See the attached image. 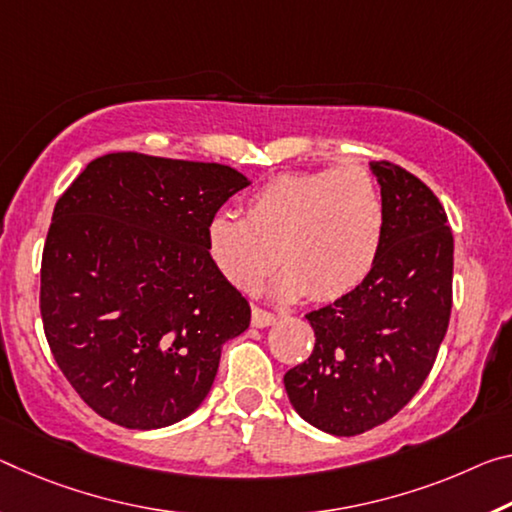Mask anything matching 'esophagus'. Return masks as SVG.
<instances>
[{"label":"esophagus","instance_id":"obj_1","mask_svg":"<svg viewBox=\"0 0 512 512\" xmlns=\"http://www.w3.org/2000/svg\"><path fill=\"white\" fill-rule=\"evenodd\" d=\"M250 321H253L255 328H266V326H271V323H275V314L253 305V319H250Z\"/></svg>","mask_w":512,"mask_h":512}]
</instances>
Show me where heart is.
I'll use <instances>...</instances> for the list:
<instances>
[{"mask_svg":"<svg viewBox=\"0 0 512 512\" xmlns=\"http://www.w3.org/2000/svg\"><path fill=\"white\" fill-rule=\"evenodd\" d=\"M205 239L237 289H255L280 257L275 296L326 303L369 278L383 250L385 202L369 170L355 164L282 173L248 198L243 218L214 216Z\"/></svg>","mask_w":512,"mask_h":512,"instance_id":"obj_1","label":"heart"}]
</instances>
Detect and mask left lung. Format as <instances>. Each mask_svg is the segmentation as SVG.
Instances as JSON below:
<instances>
[{"instance_id": "obj_1", "label": "left lung", "mask_w": 512, "mask_h": 512, "mask_svg": "<svg viewBox=\"0 0 512 512\" xmlns=\"http://www.w3.org/2000/svg\"><path fill=\"white\" fill-rule=\"evenodd\" d=\"M385 202L383 250L351 294L305 319L314 351L285 373L291 405L337 437L385 424L419 392L449 328L453 234L435 193L392 161H371Z\"/></svg>"}]
</instances>
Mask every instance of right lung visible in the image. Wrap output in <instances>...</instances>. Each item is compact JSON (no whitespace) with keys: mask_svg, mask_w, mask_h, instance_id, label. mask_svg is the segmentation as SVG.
Returning a JSON list of instances; mask_svg holds the SVG:
<instances>
[{"mask_svg":"<svg viewBox=\"0 0 512 512\" xmlns=\"http://www.w3.org/2000/svg\"><path fill=\"white\" fill-rule=\"evenodd\" d=\"M250 182L223 164L111 152L54 207L40 314L56 364L88 408L150 431L212 389L250 305L207 253V223Z\"/></svg>","mask_w":512,"mask_h":512,"instance_id":"obj_1","label":"right lung"}]
</instances>
